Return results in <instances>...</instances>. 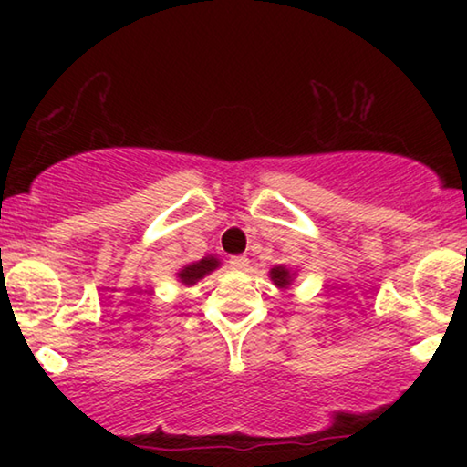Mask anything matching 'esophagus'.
<instances>
[{
    "label": "esophagus",
    "instance_id": "34e87169",
    "mask_svg": "<svg viewBox=\"0 0 467 467\" xmlns=\"http://www.w3.org/2000/svg\"><path fill=\"white\" fill-rule=\"evenodd\" d=\"M231 267H233V270H247V267H249L247 255H234V257H231Z\"/></svg>",
    "mask_w": 467,
    "mask_h": 467
}]
</instances>
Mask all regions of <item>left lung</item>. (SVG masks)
<instances>
[{"label":"left lung","mask_w":467,"mask_h":467,"mask_svg":"<svg viewBox=\"0 0 467 467\" xmlns=\"http://www.w3.org/2000/svg\"><path fill=\"white\" fill-rule=\"evenodd\" d=\"M270 275H272V280L278 284V286H286V284H290V272L286 270V267H282V265L274 267Z\"/></svg>","instance_id":"left-lung-1"}]
</instances>
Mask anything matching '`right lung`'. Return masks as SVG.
Returning a JSON list of instances; mask_svg holds the SVG:
<instances>
[{
  "label": "right lung",
  "mask_w": 467,
  "mask_h": 467,
  "mask_svg": "<svg viewBox=\"0 0 467 467\" xmlns=\"http://www.w3.org/2000/svg\"><path fill=\"white\" fill-rule=\"evenodd\" d=\"M216 267H218V259L203 257L202 262L192 264V265H187L185 270H181L179 272V278H181V282H183V284H195L197 280H202L205 274H210L212 270H216Z\"/></svg>",
  "instance_id": "add662e5"
}]
</instances>
